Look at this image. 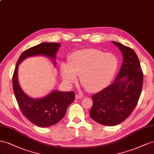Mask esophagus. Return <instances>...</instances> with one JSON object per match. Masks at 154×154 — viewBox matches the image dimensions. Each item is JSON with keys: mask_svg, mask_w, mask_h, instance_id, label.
I'll list each match as a JSON object with an SVG mask.
<instances>
[{"mask_svg": "<svg viewBox=\"0 0 154 154\" xmlns=\"http://www.w3.org/2000/svg\"><path fill=\"white\" fill-rule=\"evenodd\" d=\"M83 97V96L82 95L80 94H76L75 95V99H81Z\"/></svg>", "mask_w": 154, "mask_h": 154, "instance_id": "34e87169", "label": "esophagus"}]
</instances>
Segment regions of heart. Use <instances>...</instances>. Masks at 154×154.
<instances>
[{"mask_svg": "<svg viewBox=\"0 0 154 154\" xmlns=\"http://www.w3.org/2000/svg\"><path fill=\"white\" fill-rule=\"evenodd\" d=\"M118 60L115 55L95 49L75 51L68 59V63L60 66V75L66 83L72 84L80 76L81 84L91 92L106 88L115 75Z\"/></svg>", "mask_w": 154, "mask_h": 154, "instance_id": "1", "label": "heart"}]
</instances>
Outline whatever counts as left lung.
I'll return each mask as SVG.
<instances>
[{
    "mask_svg": "<svg viewBox=\"0 0 154 154\" xmlns=\"http://www.w3.org/2000/svg\"><path fill=\"white\" fill-rule=\"evenodd\" d=\"M112 42L122 53L123 62L116 80L102 91L92 95L91 118L104 126L123 122L133 112L141 94L143 73L139 59L131 48Z\"/></svg>",
    "mask_w": 154,
    "mask_h": 154,
    "instance_id": "8db88e82",
    "label": "left lung"
}]
</instances>
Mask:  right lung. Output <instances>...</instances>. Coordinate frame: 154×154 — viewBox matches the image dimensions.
Instances as JSON below:
<instances>
[{"label":"right lung","mask_w":154,"mask_h":154,"mask_svg":"<svg viewBox=\"0 0 154 154\" xmlns=\"http://www.w3.org/2000/svg\"><path fill=\"white\" fill-rule=\"evenodd\" d=\"M60 45L43 42L24 51L17 61L13 76V88L17 103L23 115L32 123L40 127H48L59 122L65 116L69 105L75 100L73 91L53 90L41 98H32L21 88L18 79L19 64L33 56L42 55L51 59L56 65V55Z\"/></svg>","instance_id":"right-lung-1"}]
</instances>
